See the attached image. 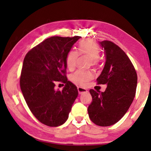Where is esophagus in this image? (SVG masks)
I'll use <instances>...</instances> for the list:
<instances>
[{
	"instance_id": "esophagus-1",
	"label": "esophagus",
	"mask_w": 151,
	"mask_h": 151,
	"mask_svg": "<svg viewBox=\"0 0 151 151\" xmlns=\"http://www.w3.org/2000/svg\"><path fill=\"white\" fill-rule=\"evenodd\" d=\"M78 93H79L80 95H81L82 93H85L88 92V91L86 90V88L80 87V86H78Z\"/></svg>"
}]
</instances>
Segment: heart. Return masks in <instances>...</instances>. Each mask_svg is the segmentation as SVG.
Here are the masks:
<instances>
[{
	"label": "heart",
	"instance_id": "b5f03b06",
	"mask_svg": "<svg viewBox=\"0 0 151 151\" xmlns=\"http://www.w3.org/2000/svg\"><path fill=\"white\" fill-rule=\"evenodd\" d=\"M78 51L80 54L86 55L91 58L93 65H96L100 56V49L98 45L92 40H84L80 43ZM79 53L75 49H71L66 57V65L69 70L75 69ZM94 77V74L91 71L79 70L71 76V80L74 84L80 86H86L88 82Z\"/></svg>",
	"mask_w": 151,
	"mask_h": 151
}]
</instances>
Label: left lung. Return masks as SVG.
I'll use <instances>...</instances> for the list:
<instances>
[{
	"instance_id": "8db88e82",
	"label": "left lung",
	"mask_w": 151,
	"mask_h": 151,
	"mask_svg": "<svg viewBox=\"0 0 151 151\" xmlns=\"http://www.w3.org/2000/svg\"><path fill=\"white\" fill-rule=\"evenodd\" d=\"M99 44L104 51L106 62L97 82L107 87L104 92L89 91L92 102L88 113L96 125L109 127L117 123L129 110L135 96L137 76L122 49L109 40Z\"/></svg>"
}]
</instances>
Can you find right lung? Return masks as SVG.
I'll list each match as a JSON object with an SVG mask.
<instances>
[{
    "instance_id": "obj_1",
    "label": "right lung",
    "mask_w": 151,
    "mask_h": 151,
    "mask_svg": "<svg viewBox=\"0 0 151 151\" xmlns=\"http://www.w3.org/2000/svg\"><path fill=\"white\" fill-rule=\"evenodd\" d=\"M81 36H53L27 53L22 65L20 85L33 115L44 124L59 127L69 117L78 96L75 84L66 77V57ZM65 84L61 92L55 83Z\"/></svg>"
}]
</instances>
